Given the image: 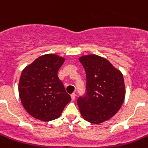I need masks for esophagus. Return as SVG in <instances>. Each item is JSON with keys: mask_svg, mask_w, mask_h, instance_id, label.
Wrapping results in <instances>:
<instances>
[{"mask_svg": "<svg viewBox=\"0 0 148 148\" xmlns=\"http://www.w3.org/2000/svg\"><path fill=\"white\" fill-rule=\"evenodd\" d=\"M71 99H72V101H74L75 99V92H73V93L71 94Z\"/></svg>", "mask_w": 148, "mask_h": 148, "instance_id": "esophagus-1", "label": "esophagus"}]
</instances>
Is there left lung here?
<instances>
[{"label": "left lung", "instance_id": "obj_1", "mask_svg": "<svg viewBox=\"0 0 148 148\" xmlns=\"http://www.w3.org/2000/svg\"><path fill=\"white\" fill-rule=\"evenodd\" d=\"M86 72V92L77 99L79 110L86 121L100 124L110 119L122 105L125 86L121 72L108 60L88 55L79 58Z\"/></svg>", "mask_w": 148, "mask_h": 148}]
</instances>
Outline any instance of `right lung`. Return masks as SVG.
Listing matches in <instances>:
<instances>
[{"label":"right lung","instance_id":"right-lung-1","mask_svg":"<svg viewBox=\"0 0 148 148\" xmlns=\"http://www.w3.org/2000/svg\"><path fill=\"white\" fill-rule=\"evenodd\" d=\"M64 58L54 54L40 56L23 70L18 91L23 108L43 121L56 119L71 101L58 77Z\"/></svg>","mask_w":148,"mask_h":148}]
</instances>
